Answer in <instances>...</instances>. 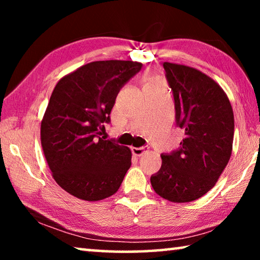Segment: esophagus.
<instances>
[{"mask_svg": "<svg viewBox=\"0 0 260 260\" xmlns=\"http://www.w3.org/2000/svg\"><path fill=\"white\" fill-rule=\"evenodd\" d=\"M147 150H148V147H146V146L140 147V148H132V151H133L135 156H142Z\"/></svg>", "mask_w": 260, "mask_h": 260, "instance_id": "obj_1", "label": "esophagus"}]
</instances>
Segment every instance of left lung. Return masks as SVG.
<instances>
[{
	"instance_id": "1",
	"label": "left lung",
	"mask_w": 260,
	"mask_h": 260,
	"mask_svg": "<svg viewBox=\"0 0 260 260\" xmlns=\"http://www.w3.org/2000/svg\"><path fill=\"white\" fill-rule=\"evenodd\" d=\"M162 67L184 139L178 149L161 153V166L150 181L162 199L186 203L211 190L228 164L234 113L225 91L206 74L167 61Z\"/></svg>"
}]
</instances>
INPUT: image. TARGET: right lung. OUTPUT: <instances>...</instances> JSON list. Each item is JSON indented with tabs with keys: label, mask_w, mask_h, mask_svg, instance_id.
Segmentation results:
<instances>
[{
	"label": "right lung",
	"mask_w": 260,
	"mask_h": 260,
	"mask_svg": "<svg viewBox=\"0 0 260 260\" xmlns=\"http://www.w3.org/2000/svg\"><path fill=\"white\" fill-rule=\"evenodd\" d=\"M142 64L99 60L57 82L41 122V144L55 181L71 195L101 201L119 189L131 167L132 152L101 131L120 89Z\"/></svg>",
	"instance_id": "1"
}]
</instances>
